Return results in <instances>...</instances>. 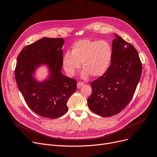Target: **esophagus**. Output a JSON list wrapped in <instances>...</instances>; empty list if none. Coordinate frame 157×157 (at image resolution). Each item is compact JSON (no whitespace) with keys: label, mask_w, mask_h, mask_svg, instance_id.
Here are the masks:
<instances>
[{"label":"esophagus","mask_w":157,"mask_h":157,"mask_svg":"<svg viewBox=\"0 0 157 157\" xmlns=\"http://www.w3.org/2000/svg\"><path fill=\"white\" fill-rule=\"evenodd\" d=\"M83 85H84V83H83V82H81V81L78 82V83H77V87H78V88H81L82 86H83Z\"/></svg>","instance_id":"esophagus-1"}]
</instances>
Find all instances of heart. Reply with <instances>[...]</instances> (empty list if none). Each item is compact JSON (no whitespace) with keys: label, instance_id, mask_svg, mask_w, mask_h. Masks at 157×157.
<instances>
[{"label":"heart","instance_id":"b5f03b06","mask_svg":"<svg viewBox=\"0 0 157 157\" xmlns=\"http://www.w3.org/2000/svg\"><path fill=\"white\" fill-rule=\"evenodd\" d=\"M113 48L108 41L79 40L72 46L71 53L66 52L63 56L62 65L68 76H74L81 67H84L81 78H88L90 75L100 77L108 71L113 59Z\"/></svg>","mask_w":157,"mask_h":157}]
</instances>
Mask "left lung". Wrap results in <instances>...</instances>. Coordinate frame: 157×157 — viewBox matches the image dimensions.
<instances>
[{
	"instance_id": "left-lung-1",
	"label": "left lung",
	"mask_w": 157,
	"mask_h": 157,
	"mask_svg": "<svg viewBox=\"0 0 157 157\" xmlns=\"http://www.w3.org/2000/svg\"><path fill=\"white\" fill-rule=\"evenodd\" d=\"M113 59L108 71L91 83L90 109L102 117L121 112L130 102L141 76L142 63L133 45L114 33Z\"/></svg>"
}]
</instances>
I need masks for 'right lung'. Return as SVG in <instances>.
<instances>
[{
  "mask_svg": "<svg viewBox=\"0 0 157 157\" xmlns=\"http://www.w3.org/2000/svg\"><path fill=\"white\" fill-rule=\"evenodd\" d=\"M64 40L43 37L26 46L20 53L15 69L17 86L29 108L39 116L56 118L68 111L69 97L76 91L77 83L62 73ZM45 66L48 74L42 81L35 77Z\"/></svg>",
  "mask_w": 157,
  "mask_h": 157,
  "instance_id": "1",
  "label": "right lung"
}]
</instances>
